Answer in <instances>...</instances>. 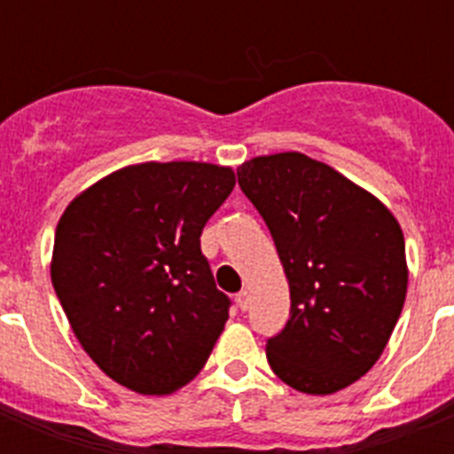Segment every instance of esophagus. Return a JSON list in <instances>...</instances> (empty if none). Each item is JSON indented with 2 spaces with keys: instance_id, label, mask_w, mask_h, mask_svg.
<instances>
[{
  "instance_id": "esophagus-1",
  "label": "esophagus",
  "mask_w": 454,
  "mask_h": 454,
  "mask_svg": "<svg viewBox=\"0 0 454 454\" xmlns=\"http://www.w3.org/2000/svg\"><path fill=\"white\" fill-rule=\"evenodd\" d=\"M236 304H239L240 311H247V309H250V293L240 291L239 295H236Z\"/></svg>"
}]
</instances>
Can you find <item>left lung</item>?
<instances>
[{"mask_svg":"<svg viewBox=\"0 0 454 454\" xmlns=\"http://www.w3.org/2000/svg\"><path fill=\"white\" fill-rule=\"evenodd\" d=\"M266 220L291 288V318L268 339L272 372L295 391L330 395L366 375L407 295L404 236L371 192L300 152L236 170Z\"/></svg>","mask_w":454,"mask_h":454,"instance_id":"1","label":"left lung"}]
</instances>
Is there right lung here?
<instances>
[{
  "instance_id": "1",
  "label": "right lung",
  "mask_w": 454,
  "mask_h": 454,
  "mask_svg": "<svg viewBox=\"0 0 454 454\" xmlns=\"http://www.w3.org/2000/svg\"><path fill=\"white\" fill-rule=\"evenodd\" d=\"M234 170L170 161L122 168L63 211L51 284L72 332L111 380L166 395L202 371L231 300L200 247Z\"/></svg>"
}]
</instances>
